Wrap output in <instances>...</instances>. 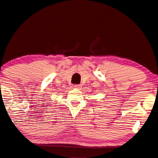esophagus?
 Returning <instances> with one entry per match:
<instances>
[{"mask_svg":"<svg viewBox=\"0 0 158 158\" xmlns=\"http://www.w3.org/2000/svg\"><path fill=\"white\" fill-rule=\"evenodd\" d=\"M74 89H80L81 88V85L80 84H75L74 85Z\"/></svg>","mask_w":158,"mask_h":158,"instance_id":"1","label":"esophagus"}]
</instances>
